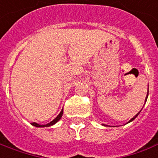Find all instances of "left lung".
Returning <instances> with one entry per match:
<instances>
[{"label": "left lung", "mask_w": 158, "mask_h": 158, "mask_svg": "<svg viewBox=\"0 0 158 158\" xmlns=\"http://www.w3.org/2000/svg\"><path fill=\"white\" fill-rule=\"evenodd\" d=\"M148 95H147V98H146V101H147V99H148ZM140 111H139V112H138V113H137V115H136V116H135V117H132V118H131V119L130 120V121H129V123H130V122H131V121H133V120L135 119V118H136V117H137V116H138V114H139V113H140Z\"/></svg>", "instance_id": "1"}]
</instances>
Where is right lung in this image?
I'll return each mask as SVG.
<instances>
[{
	"label": "right lung",
	"mask_w": 158,
	"mask_h": 158,
	"mask_svg": "<svg viewBox=\"0 0 158 158\" xmlns=\"http://www.w3.org/2000/svg\"><path fill=\"white\" fill-rule=\"evenodd\" d=\"M62 113H63V111L61 110V111L60 112V114L58 115L57 117H56L55 119L53 120V121H52L51 123H48V124H46V125H40V124H37V123H31V125H33L34 127H50V126H52V125H54L55 123H56L59 121V120L61 119V116H62Z\"/></svg>",
	"instance_id": "add662e5"
}]
</instances>
